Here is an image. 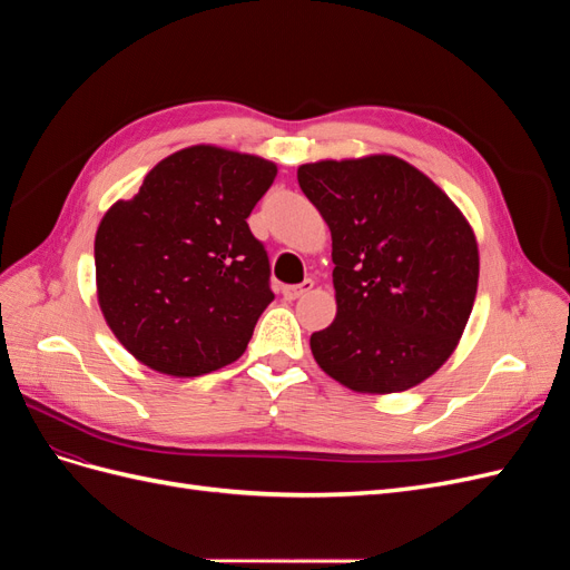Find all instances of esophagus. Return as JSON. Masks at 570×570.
Segmentation results:
<instances>
[{"label":"esophagus","instance_id":"1","mask_svg":"<svg viewBox=\"0 0 570 570\" xmlns=\"http://www.w3.org/2000/svg\"><path fill=\"white\" fill-rule=\"evenodd\" d=\"M312 289H314V281H304L302 285H287V287H283V297L292 302V299H299V297L308 295Z\"/></svg>","mask_w":570,"mask_h":570}]
</instances>
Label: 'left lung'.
Instances as JSON below:
<instances>
[{"label": "left lung", "instance_id": "1", "mask_svg": "<svg viewBox=\"0 0 570 570\" xmlns=\"http://www.w3.org/2000/svg\"><path fill=\"white\" fill-rule=\"evenodd\" d=\"M333 237L337 316L312 335L316 364L361 394L421 385L473 312L478 239L423 170L392 154L297 168Z\"/></svg>", "mask_w": 570, "mask_h": 570}]
</instances>
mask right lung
Masks as SVG:
<instances>
[{
    "label": "right lung",
    "mask_w": 570,
    "mask_h": 570,
    "mask_svg": "<svg viewBox=\"0 0 570 570\" xmlns=\"http://www.w3.org/2000/svg\"><path fill=\"white\" fill-rule=\"evenodd\" d=\"M278 176L256 154L193 145L161 159L95 235L97 302L147 368L197 377L245 354L273 302L247 218Z\"/></svg>",
    "instance_id": "add662e5"
}]
</instances>
